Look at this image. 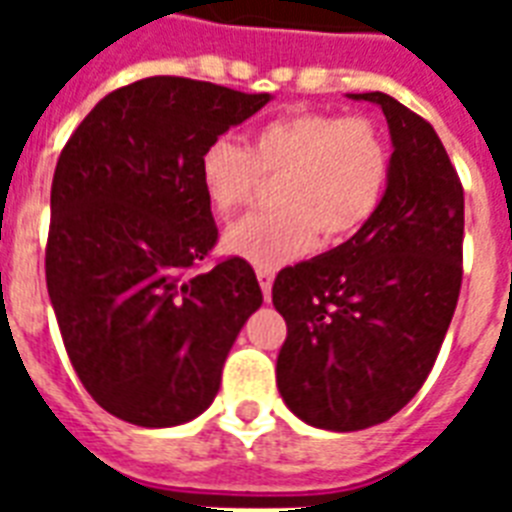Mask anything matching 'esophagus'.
Returning a JSON list of instances; mask_svg holds the SVG:
<instances>
[{"label": "esophagus", "instance_id": "1", "mask_svg": "<svg viewBox=\"0 0 512 512\" xmlns=\"http://www.w3.org/2000/svg\"><path fill=\"white\" fill-rule=\"evenodd\" d=\"M257 281H260V289H263L265 300L271 303V287H273V271H271V268H257Z\"/></svg>", "mask_w": 512, "mask_h": 512}]
</instances>
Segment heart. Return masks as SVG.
Masks as SVG:
<instances>
[{"label": "heart", "instance_id": "1", "mask_svg": "<svg viewBox=\"0 0 512 512\" xmlns=\"http://www.w3.org/2000/svg\"><path fill=\"white\" fill-rule=\"evenodd\" d=\"M199 180L212 212L236 215L276 180L265 215L239 223L225 236L231 255L276 268L313 247L356 236L380 209L390 180V146L369 116L295 111L260 124L249 148L212 140L199 156Z\"/></svg>", "mask_w": 512, "mask_h": 512}]
</instances>
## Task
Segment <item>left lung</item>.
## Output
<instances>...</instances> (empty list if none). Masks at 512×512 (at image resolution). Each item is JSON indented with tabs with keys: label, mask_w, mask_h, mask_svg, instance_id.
<instances>
[{
	"label": "left lung",
	"mask_w": 512,
	"mask_h": 512,
	"mask_svg": "<svg viewBox=\"0 0 512 512\" xmlns=\"http://www.w3.org/2000/svg\"><path fill=\"white\" fill-rule=\"evenodd\" d=\"M348 98L388 119L385 199L356 236L273 281L287 321L281 398L337 433L390 420L428 380L460 297L465 233V193L436 130L385 92Z\"/></svg>",
	"instance_id": "1"
}]
</instances>
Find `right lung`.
I'll list each match as a JSON object with an SVG mask.
<instances>
[{"label": "right lung", "instance_id": "right-lung-1", "mask_svg": "<svg viewBox=\"0 0 512 512\" xmlns=\"http://www.w3.org/2000/svg\"><path fill=\"white\" fill-rule=\"evenodd\" d=\"M271 100L183 76L108 92L60 151L44 273L79 380L140 428L199 417L263 305L247 260L199 271L217 225L201 151Z\"/></svg>", "mask_w": 512, "mask_h": 512}]
</instances>
